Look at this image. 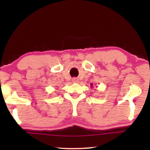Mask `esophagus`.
Returning a JSON list of instances; mask_svg holds the SVG:
<instances>
[{"label":"esophagus","mask_w":150,"mask_h":150,"mask_svg":"<svg viewBox=\"0 0 150 150\" xmlns=\"http://www.w3.org/2000/svg\"><path fill=\"white\" fill-rule=\"evenodd\" d=\"M72 81H73V83H79V79H77V78H73V79H72Z\"/></svg>","instance_id":"1"}]
</instances>
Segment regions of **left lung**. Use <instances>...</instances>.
<instances>
[{"label":"left lung","instance_id":"1","mask_svg":"<svg viewBox=\"0 0 150 150\" xmlns=\"http://www.w3.org/2000/svg\"><path fill=\"white\" fill-rule=\"evenodd\" d=\"M91 87H92V86H93V84H91Z\"/></svg>","mask_w":150,"mask_h":150}]
</instances>
